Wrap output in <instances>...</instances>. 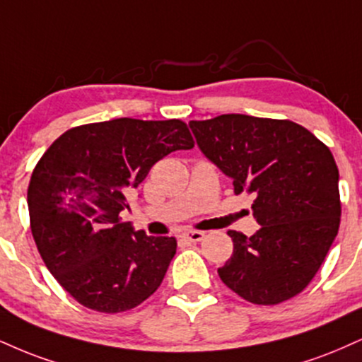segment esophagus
I'll list each match as a JSON object with an SVG mask.
<instances>
[{"label":"esophagus","mask_w":362,"mask_h":362,"mask_svg":"<svg viewBox=\"0 0 362 362\" xmlns=\"http://www.w3.org/2000/svg\"><path fill=\"white\" fill-rule=\"evenodd\" d=\"M204 236H206V234H204L202 230H184V233L180 234V239L187 243H199L202 241Z\"/></svg>","instance_id":"34e87169"}]
</instances>
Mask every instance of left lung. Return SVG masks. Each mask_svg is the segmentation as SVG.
Segmentation results:
<instances>
[{
    "mask_svg": "<svg viewBox=\"0 0 362 362\" xmlns=\"http://www.w3.org/2000/svg\"><path fill=\"white\" fill-rule=\"evenodd\" d=\"M197 145L233 178L234 194H255L251 238L228 230L233 256L217 269L234 293L258 305L298 295L324 263L341 224L339 170L307 128L288 119L221 115L190 121Z\"/></svg>",
    "mask_w": 362,
    "mask_h": 362,
    "instance_id": "obj_1",
    "label": "left lung"
}]
</instances>
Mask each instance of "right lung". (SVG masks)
<instances>
[{
    "label": "right lung",
    "mask_w": 362,
    "mask_h": 362,
    "mask_svg": "<svg viewBox=\"0 0 362 362\" xmlns=\"http://www.w3.org/2000/svg\"><path fill=\"white\" fill-rule=\"evenodd\" d=\"M190 148L184 121L117 117L69 129L38 160L30 228L45 267L81 305L129 310L163 281L177 239L146 236L119 212L158 160Z\"/></svg>",
    "instance_id": "right-lung-1"
}]
</instances>
